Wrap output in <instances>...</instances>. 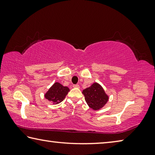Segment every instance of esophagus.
Wrapping results in <instances>:
<instances>
[{"label": "esophagus", "instance_id": "1", "mask_svg": "<svg viewBox=\"0 0 155 155\" xmlns=\"http://www.w3.org/2000/svg\"><path fill=\"white\" fill-rule=\"evenodd\" d=\"M73 87L78 88V87H79V85H78V84H76V85H73Z\"/></svg>", "mask_w": 155, "mask_h": 155}]
</instances>
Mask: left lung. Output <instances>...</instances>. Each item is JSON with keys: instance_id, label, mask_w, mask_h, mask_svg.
Segmentation results:
<instances>
[{"instance_id": "obj_1", "label": "left lung", "mask_w": 155, "mask_h": 155, "mask_svg": "<svg viewBox=\"0 0 155 155\" xmlns=\"http://www.w3.org/2000/svg\"><path fill=\"white\" fill-rule=\"evenodd\" d=\"M82 93L85 96L86 103L94 110L102 108L109 99L103 88L97 83H94L90 87L85 89Z\"/></svg>"}]
</instances>
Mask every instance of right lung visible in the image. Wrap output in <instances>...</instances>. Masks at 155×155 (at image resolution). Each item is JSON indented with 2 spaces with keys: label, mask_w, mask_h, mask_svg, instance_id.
Segmentation results:
<instances>
[{
  "label": "right lung",
  "mask_w": 155,
  "mask_h": 155,
  "mask_svg": "<svg viewBox=\"0 0 155 155\" xmlns=\"http://www.w3.org/2000/svg\"><path fill=\"white\" fill-rule=\"evenodd\" d=\"M69 91L68 87H64L59 83H55L46 93L45 98L54 104H58L64 101Z\"/></svg>",
  "instance_id": "add662e5"
}]
</instances>
